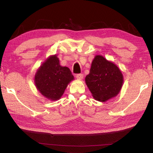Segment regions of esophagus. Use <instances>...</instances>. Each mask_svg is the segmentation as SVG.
I'll return each mask as SVG.
<instances>
[{
	"label": "esophagus",
	"instance_id": "1",
	"mask_svg": "<svg viewBox=\"0 0 153 153\" xmlns=\"http://www.w3.org/2000/svg\"><path fill=\"white\" fill-rule=\"evenodd\" d=\"M76 77L77 79H82L83 77H84V75L82 74H77L76 76Z\"/></svg>",
	"mask_w": 153,
	"mask_h": 153
}]
</instances>
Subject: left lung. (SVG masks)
Instances as JSON below:
<instances>
[{
	"mask_svg": "<svg viewBox=\"0 0 153 153\" xmlns=\"http://www.w3.org/2000/svg\"><path fill=\"white\" fill-rule=\"evenodd\" d=\"M85 82L95 100L106 102L120 93L123 76L115 63L102 55H96Z\"/></svg>",
	"mask_w": 153,
	"mask_h": 153,
	"instance_id": "1",
	"label": "left lung"
}]
</instances>
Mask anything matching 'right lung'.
Masks as SVG:
<instances>
[{
  "instance_id": "right-lung-1",
  "label": "right lung",
  "mask_w": 153,
  "mask_h": 153,
  "mask_svg": "<svg viewBox=\"0 0 153 153\" xmlns=\"http://www.w3.org/2000/svg\"><path fill=\"white\" fill-rule=\"evenodd\" d=\"M74 79L70 69L61 65L56 55L49 56L38 68L34 76L36 88L51 100L60 99L68 84Z\"/></svg>"
}]
</instances>
